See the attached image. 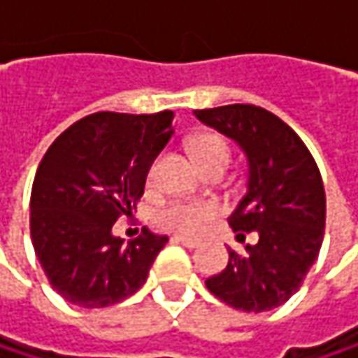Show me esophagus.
Segmentation results:
<instances>
[{"label": "esophagus", "mask_w": 358, "mask_h": 358, "mask_svg": "<svg viewBox=\"0 0 358 358\" xmlns=\"http://www.w3.org/2000/svg\"><path fill=\"white\" fill-rule=\"evenodd\" d=\"M172 241L174 243H178L182 247H186V249H194V247H199V241H194V238H186V236H172Z\"/></svg>", "instance_id": "34e87169"}]
</instances>
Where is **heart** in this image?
Instances as JSON below:
<instances>
[{"instance_id":"1","label":"heart","mask_w":358,"mask_h":358,"mask_svg":"<svg viewBox=\"0 0 358 358\" xmlns=\"http://www.w3.org/2000/svg\"><path fill=\"white\" fill-rule=\"evenodd\" d=\"M192 151H194V157H196V162L205 174L211 170H224L226 172L230 166V159H232V153H230L226 138L220 134H213V132H205V134L196 136ZM153 178H155V166L149 172V182H153ZM215 217H217V207L213 203L174 201V203L159 207L155 211L153 220L164 230L194 236V234H201Z\"/></svg>"}]
</instances>
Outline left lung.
<instances>
[{"label": "left lung", "mask_w": 358, "mask_h": 358, "mask_svg": "<svg viewBox=\"0 0 358 358\" xmlns=\"http://www.w3.org/2000/svg\"><path fill=\"white\" fill-rule=\"evenodd\" d=\"M194 115L234 138L249 157L247 192L228 224L245 252L228 249V265L205 280L207 290L241 311L284 305L305 282L322 249L325 190L301 136L275 113L250 103L194 109Z\"/></svg>", "instance_id": "1"}]
</instances>
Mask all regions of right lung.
<instances>
[{"label":"right lung","instance_id":"1","mask_svg":"<svg viewBox=\"0 0 358 358\" xmlns=\"http://www.w3.org/2000/svg\"><path fill=\"white\" fill-rule=\"evenodd\" d=\"M174 111H97L66 128L36 168L31 241L51 288L85 309L132 296L168 236L111 234L136 209L151 164L174 134Z\"/></svg>","mask_w":358,"mask_h":358}]
</instances>
